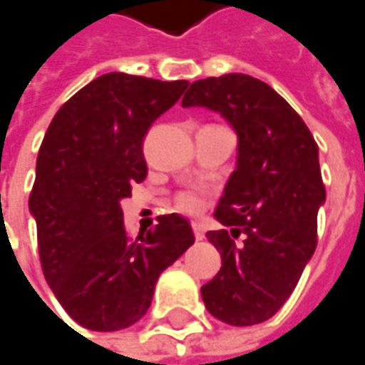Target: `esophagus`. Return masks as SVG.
Listing matches in <instances>:
<instances>
[{"instance_id":"obj_1","label":"esophagus","mask_w":365,"mask_h":365,"mask_svg":"<svg viewBox=\"0 0 365 365\" xmlns=\"http://www.w3.org/2000/svg\"><path fill=\"white\" fill-rule=\"evenodd\" d=\"M192 228H194L195 240H202V238H204V228H202V224L194 222V224H192Z\"/></svg>"}]
</instances>
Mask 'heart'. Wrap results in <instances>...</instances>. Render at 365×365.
I'll use <instances>...</instances> for the list:
<instances>
[{
    "instance_id": "heart-1",
    "label": "heart",
    "mask_w": 365,
    "mask_h": 365,
    "mask_svg": "<svg viewBox=\"0 0 365 365\" xmlns=\"http://www.w3.org/2000/svg\"><path fill=\"white\" fill-rule=\"evenodd\" d=\"M175 204L182 212H197L200 207L204 206V200H202V195L195 194V192H182L175 197Z\"/></svg>"
}]
</instances>
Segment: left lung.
Instances as JSON below:
<instances>
[{
    "instance_id": "8db88e82",
    "label": "left lung",
    "mask_w": 365,
    "mask_h": 365,
    "mask_svg": "<svg viewBox=\"0 0 365 365\" xmlns=\"http://www.w3.org/2000/svg\"><path fill=\"white\" fill-rule=\"evenodd\" d=\"M182 105L220 113L238 135L236 170L214 212L224 228L207 232L222 267L202 287L204 305L228 325L262 323L295 291L317 246L319 149L295 108L248 74L192 82Z\"/></svg>"
}]
</instances>
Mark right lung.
Masks as SVG:
<instances>
[{
	"label": "right lung",
	"instance_id": "add662e5",
	"mask_svg": "<svg viewBox=\"0 0 365 365\" xmlns=\"http://www.w3.org/2000/svg\"><path fill=\"white\" fill-rule=\"evenodd\" d=\"M185 88L187 81L103 74L58 108L40 145L30 194L40 262L60 305L86 329L137 323L159 274L194 245L180 214L133 238L120 210L147 175L145 135Z\"/></svg>",
	"mask_w": 365,
	"mask_h": 365
}]
</instances>
